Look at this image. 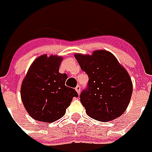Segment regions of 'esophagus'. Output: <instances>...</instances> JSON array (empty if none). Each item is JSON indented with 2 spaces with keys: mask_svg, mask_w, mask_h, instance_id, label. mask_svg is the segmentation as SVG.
<instances>
[{
  "mask_svg": "<svg viewBox=\"0 0 152 152\" xmlns=\"http://www.w3.org/2000/svg\"><path fill=\"white\" fill-rule=\"evenodd\" d=\"M80 89H81L80 86H76V88H75V90H76V91L78 92V94H80Z\"/></svg>",
  "mask_w": 152,
  "mask_h": 152,
  "instance_id": "34e87169",
  "label": "esophagus"
}]
</instances>
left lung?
Masks as SVG:
<instances>
[{
	"label": "left lung",
	"instance_id": "1",
	"mask_svg": "<svg viewBox=\"0 0 152 152\" xmlns=\"http://www.w3.org/2000/svg\"><path fill=\"white\" fill-rule=\"evenodd\" d=\"M81 69L89 77L87 87L80 94V102L90 117L110 121L126 110L133 84L126 70L106 50H96L91 56L75 54Z\"/></svg>",
	"mask_w": 152,
	"mask_h": 152
}]
</instances>
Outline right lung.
I'll list each match as a JSON object with an SVG mask.
<instances>
[{
    "mask_svg": "<svg viewBox=\"0 0 152 152\" xmlns=\"http://www.w3.org/2000/svg\"><path fill=\"white\" fill-rule=\"evenodd\" d=\"M62 57L47 55L37 58L22 82L20 95L31 117L42 122L61 119L77 91L65 86L66 73L59 72Z\"/></svg>",
    "mask_w": 152,
    "mask_h": 152,
    "instance_id": "obj_1",
    "label": "right lung"
}]
</instances>
